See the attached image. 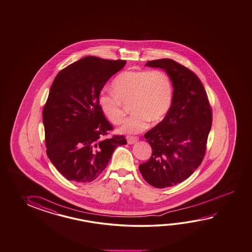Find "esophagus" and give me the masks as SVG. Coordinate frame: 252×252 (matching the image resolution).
<instances>
[{
    "mask_svg": "<svg viewBox=\"0 0 252 252\" xmlns=\"http://www.w3.org/2000/svg\"><path fill=\"white\" fill-rule=\"evenodd\" d=\"M138 138L137 137H132V136H128L127 137V142L129 145H132V144H135L137 141H138Z\"/></svg>",
    "mask_w": 252,
    "mask_h": 252,
    "instance_id": "34e87169",
    "label": "esophagus"
}]
</instances>
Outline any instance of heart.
Listing matches in <instances>:
<instances>
[{"label":"heart","mask_w":252,"mask_h":252,"mask_svg":"<svg viewBox=\"0 0 252 252\" xmlns=\"http://www.w3.org/2000/svg\"><path fill=\"white\" fill-rule=\"evenodd\" d=\"M114 93H101L99 108L112 124L124 122L125 104L132 114L120 128L122 133L135 134L148 128L149 122L158 124L164 118L173 102V85L164 71L125 70L114 78Z\"/></svg>","instance_id":"heart-1"}]
</instances>
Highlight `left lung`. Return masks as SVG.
<instances>
[{
    "instance_id": "left-lung-1",
    "label": "left lung",
    "mask_w": 252,
    "mask_h": 252,
    "mask_svg": "<svg viewBox=\"0 0 252 252\" xmlns=\"http://www.w3.org/2000/svg\"><path fill=\"white\" fill-rule=\"evenodd\" d=\"M145 66L164 69L173 85V102L162 122L145 138L152 157L139 172L153 187H170L189 177L202 162L212 126V112L201 81L191 70L171 59Z\"/></svg>"
}]
</instances>
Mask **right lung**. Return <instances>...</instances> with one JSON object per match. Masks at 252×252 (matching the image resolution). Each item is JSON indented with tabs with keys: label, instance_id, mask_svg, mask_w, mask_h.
Masks as SVG:
<instances>
[{
	"label": "right lung",
	"instance_id": "1",
	"mask_svg": "<svg viewBox=\"0 0 252 252\" xmlns=\"http://www.w3.org/2000/svg\"><path fill=\"white\" fill-rule=\"evenodd\" d=\"M126 61L87 56L62 69L43 110L46 154L67 180L90 183L104 171L124 136L105 138L112 125L99 108L101 90Z\"/></svg>",
	"mask_w": 252,
	"mask_h": 252
}]
</instances>
